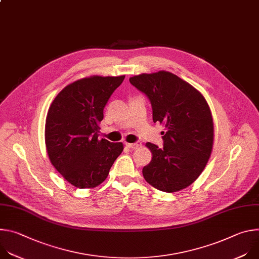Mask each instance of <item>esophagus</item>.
Returning <instances> with one entry per match:
<instances>
[{
  "label": "esophagus",
  "mask_w": 259,
  "mask_h": 259,
  "mask_svg": "<svg viewBox=\"0 0 259 259\" xmlns=\"http://www.w3.org/2000/svg\"><path fill=\"white\" fill-rule=\"evenodd\" d=\"M126 145L129 147V149H131V150H136V149H138V147H140L141 142L137 141V142H135V143H126Z\"/></svg>",
  "instance_id": "1"
}]
</instances>
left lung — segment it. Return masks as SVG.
I'll return each instance as SVG.
<instances>
[{"label": "left lung", "mask_w": 259, "mask_h": 259, "mask_svg": "<svg viewBox=\"0 0 259 259\" xmlns=\"http://www.w3.org/2000/svg\"><path fill=\"white\" fill-rule=\"evenodd\" d=\"M130 83L150 99L155 123L164 124L163 147L147 142L153 159L144 179L165 193L188 188L203 172L212 151L213 121L203 95L168 71L142 73Z\"/></svg>", "instance_id": "8db88e82"}]
</instances>
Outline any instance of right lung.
I'll return each mask as SVG.
<instances>
[{
	"label": "right lung",
	"instance_id": "right-lung-1",
	"mask_svg": "<svg viewBox=\"0 0 259 259\" xmlns=\"http://www.w3.org/2000/svg\"><path fill=\"white\" fill-rule=\"evenodd\" d=\"M125 76H94L66 86L46 119L45 142L54 168L72 186L95 188L123 152V143L98 139L103 108Z\"/></svg>",
	"mask_w": 259,
	"mask_h": 259
}]
</instances>
